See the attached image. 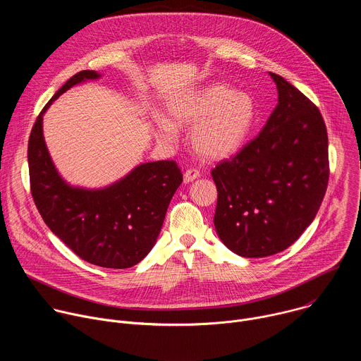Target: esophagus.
Segmentation results:
<instances>
[{
    "mask_svg": "<svg viewBox=\"0 0 361 361\" xmlns=\"http://www.w3.org/2000/svg\"><path fill=\"white\" fill-rule=\"evenodd\" d=\"M200 177V171L197 169H187L184 173V183H191Z\"/></svg>",
    "mask_w": 361,
    "mask_h": 361,
    "instance_id": "34e87169",
    "label": "esophagus"
}]
</instances>
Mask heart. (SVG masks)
Instances as JSON below:
<instances>
[{"label": "heart", "mask_w": 361, "mask_h": 361, "mask_svg": "<svg viewBox=\"0 0 361 361\" xmlns=\"http://www.w3.org/2000/svg\"><path fill=\"white\" fill-rule=\"evenodd\" d=\"M169 113L177 126H194L191 141L205 160H223L235 154L257 118L252 98L224 84L205 87L170 102ZM156 134L164 141H173L177 130L167 118L157 117Z\"/></svg>", "instance_id": "b5f03b06"}]
</instances>
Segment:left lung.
<instances>
[{"label":"left lung","instance_id":"obj_1","mask_svg":"<svg viewBox=\"0 0 361 361\" xmlns=\"http://www.w3.org/2000/svg\"><path fill=\"white\" fill-rule=\"evenodd\" d=\"M279 104L262 133L212 170L214 226L221 241L248 259L288 248L314 220L329 184V138L319 109L270 73Z\"/></svg>","mask_w":361,"mask_h":361}]
</instances>
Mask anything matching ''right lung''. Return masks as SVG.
<instances>
[{"instance_id": "1", "label": "right lung", "mask_w": 361, "mask_h": 361, "mask_svg": "<svg viewBox=\"0 0 361 361\" xmlns=\"http://www.w3.org/2000/svg\"><path fill=\"white\" fill-rule=\"evenodd\" d=\"M98 77L90 70L77 73L41 110L28 140L30 185L44 223L80 259L106 269H128L156 244L183 174L176 161L167 160L141 164L99 190L71 187L60 177L45 147L42 116L68 88Z\"/></svg>"}]
</instances>
